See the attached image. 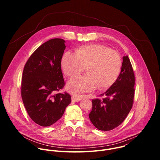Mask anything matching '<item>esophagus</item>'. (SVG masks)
<instances>
[{
  "mask_svg": "<svg viewBox=\"0 0 160 160\" xmlns=\"http://www.w3.org/2000/svg\"><path fill=\"white\" fill-rule=\"evenodd\" d=\"M83 98V96H82V95L75 94V95L72 96V102H78L80 100H82Z\"/></svg>",
  "mask_w": 160,
  "mask_h": 160,
  "instance_id": "1",
  "label": "esophagus"
}]
</instances>
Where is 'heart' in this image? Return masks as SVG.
Instances as JSON below:
<instances>
[{
    "label": "heart",
    "instance_id": "b5f03b06",
    "mask_svg": "<svg viewBox=\"0 0 160 160\" xmlns=\"http://www.w3.org/2000/svg\"><path fill=\"white\" fill-rule=\"evenodd\" d=\"M62 70L67 77L80 74L86 67L87 75L77 76L68 82L72 92H82L109 88L118 79L122 65L120 54L99 44L82 45L75 53L67 51L62 56Z\"/></svg>",
    "mask_w": 160,
    "mask_h": 160
}]
</instances>
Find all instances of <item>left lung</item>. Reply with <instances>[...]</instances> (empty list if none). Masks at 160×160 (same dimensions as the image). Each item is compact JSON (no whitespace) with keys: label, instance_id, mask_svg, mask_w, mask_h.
I'll return each instance as SVG.
<instances>
[{"label":"left lung","instance_id":"obj_1","mask_svg":"<svg viewBox=\"0 0 160 160\" xmlns=\"http://www.w3.org/2000/svg\"><path fill=\"white\" fill-rule=\"evenodd\" d=\"M135 76L130 61L123 57L120 75L106 91L102 99H92V109L89 118L102 131L111 130L119 126L132 109L134 97Z\"/></svg>","mask_w":160,"mask_h":160}]
</instances>
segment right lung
<instances>
[{
    "mask_svg": "<svg viewBox=\"0 0 160 160\" xmlns=\"http://www.w3.org/2000/svg\"><path fill=\"white\" fill-rule=\"evenodd\" d=\"M65 42L53 38L43 43L30 57L22 72V102L31 119L42 127L56 123L72 101L69 94H55L64 85L61 61Z\"/></svg>",
    "mask_w": 160,
    "mask_h": 160,
    "instance_id": "right-lung-1",
    "label": "right lung"
}]
</instances>
